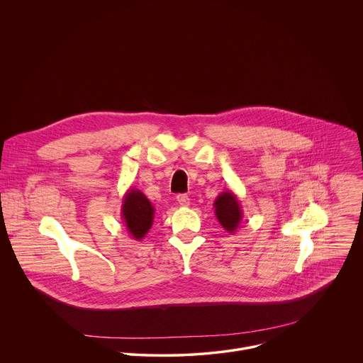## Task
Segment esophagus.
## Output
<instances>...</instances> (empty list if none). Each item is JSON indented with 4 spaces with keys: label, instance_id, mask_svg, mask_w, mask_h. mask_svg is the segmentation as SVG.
Listing matches in <instances>:
<instances>
[{
    "label": "esophagus",
    "instance_id": "obj_1",
    "mask_svg": "<svg viewBox=\"0 0 363 363\" xmlns=\"http://www.w3.org/2000/svg\"><path fill=\"white\" fill-rule=\"evenodd\" d=\"M176 200L179 201V204H180L182 207H187V206L190 204V199H189L186 194H179V196L176 197Z\"/></svg>",
    "mask_w": 363,
    "mask_h": 363
}]
</instances>
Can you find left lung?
Instances as JSON below:
<instances>
[{"instance_id": "1", "label": "left lung", "mask_w": 363, "mask_h": 363, "mask_svg": "<svg viewBox=\"0 0 363 363\" xmlns=\"http://www.w3.org/2000/svg\"><path fill=\"white\" fill-rule=\"evenodd\" d=\"M213 207L216 219L219 220L222 228L226 232L233 233L239 228L243 218L242 207L236 194L230 190L220 193L213 201Z\"/></svg>"}]
</instances>
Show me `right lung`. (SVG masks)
<instances>
[{"instance_id":"1","label":"right lung","mask_w":363,"mask_h":363,"mask_svg":"<svg viewBox=\"0 0 363 363\" xmlns=\"http://www.w3.org/2000/svg\"><path fill=\"white\" fill-rule=\"evenodd\" d=\"M155 208L147 196L137 190L130 189L123 197L121 218L135 240H143L154 223Z\"/></svg>"}]
</instances>
